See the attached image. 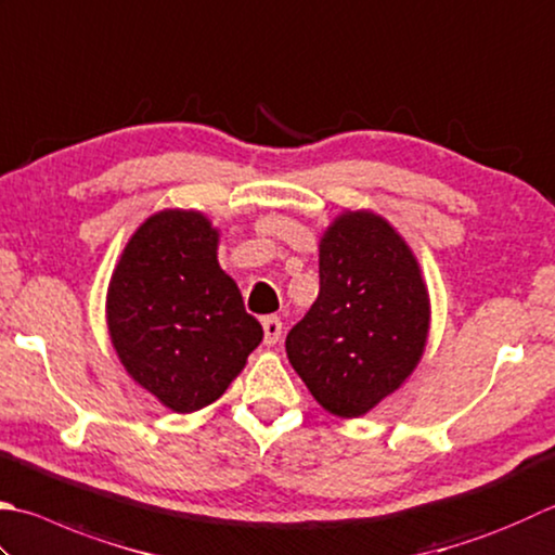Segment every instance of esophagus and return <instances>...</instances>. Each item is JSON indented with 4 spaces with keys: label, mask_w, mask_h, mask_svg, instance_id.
<instances>
[{
    "label": "esophagus",
    "mask_w": 555,
    "mask_h": 555,
    "mask_svg": "<svg viewBox=\"0 0 555 555\" xmlns=\"http://www.w3.org/2000/svg\"><path fill=\"white\" fill-rule=\"evenodd\" d=\"M262 327H264V344L274 346L281 339V330H284V324H281V320L274 318V314H269V318L262 320Z\"/></svg>",
    "instance_id": "obj_1"
}]
</instances>
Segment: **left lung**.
Returning a JSON list of instances; mask_svg holds the SVG:
<instances>
[{
	"mask_svg": "<svg viewBox=\"0 0 555 555\" xmlns=\"http://www.w3.org/2000/svg\"><path fill=\"white\" fill-rule=\"evenodd\" d=\"M430 330L418 259L389 221L344 211L320 241V293L286 336L293 371L322 409L358 418L414 373Z\"/></svg>",
	"mask_w": 555,
	"mask_h": 555,
	"instance_id": "obj_1",
	"label": "left lung"
}]
</instances>
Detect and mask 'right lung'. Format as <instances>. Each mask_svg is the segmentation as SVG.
I'll return each instance as SVG.
<instances>
[{
    "mask_svg": "<svg viewBox=\"0 0 555 555\" xmlns=\"http://www.w3.org/2000/svg\"><path fill=\"white\" fill-rule=\"evenodd\" d=\"M216 249L219 231L202 211L163 209L129 237L107 286L119 363L178 414L219 399L264 336Z\"/></svg>",
    "mask_w": 555,
    "mask_h": 555,
    "instance_id": "obj_1",
    "label": "right lung"
}]
</instances>
